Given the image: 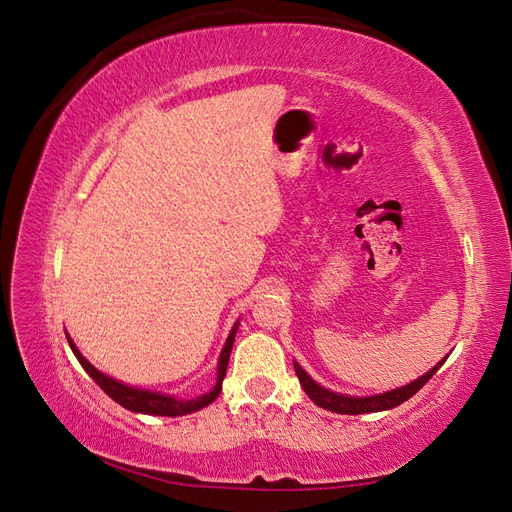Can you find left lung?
Returning a JSON list of instances; mask_svg holds the SVG:
<instances>
[{"instance_id":"8db88e82","label":"left lung","mask_w":512,"mask_h":512,"mask_svg":"<svg viewBox=\"0 0 512 512\" xmlns=\"http://www.w3.org/2000/svg\"><path fill=\"white\" fill-rule=\"evenodd\" d=\"M446 359H448V354L438 365H433L427 374H423L421 378H416L414 382H410L406 386H397V389H393V391L369 395V397H354V395H344V393H335V391L324 389V386H320L314 378H309L307 371L297 361H294V371H297L303 391L309 395V399H312L316 406L337 412V414H369V412L391 410V408H397L404 404V401H408L412 395H416L423 389V386L429 382V378L436 374Z\"/></svg>"}]
</instances>
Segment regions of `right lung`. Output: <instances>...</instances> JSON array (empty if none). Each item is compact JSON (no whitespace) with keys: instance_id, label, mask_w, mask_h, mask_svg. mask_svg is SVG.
Wrapping results in <instances>:
<instances>
[{"instance_id":"right-lung-1","label":"right lung","mask_w":512,"mask_h":512,"mask_svg":"<svg viewBox=\"0 0 512 512\" xmlns=\"http://www.w3.org/2000/svg\"><path fill=\"white\" fill-rule=\"evenodd\" d=\"M237 329H239V320L235 322V327L230 329L228 333V339L226 344L222 348V354H220V361H218V382H215L213 389L205 395L200 397H194V399H177L175 395H168V393H158V391H149V389H136V386H128L123 384L111 376L102 374V371H98L94 365H91L85 356L81 354V350L76 348V344L68 337V344L74 352L76 359H79V363L83 365V369L87 371V374L96 380V384L100 386V389L111 397L113 401H117L119 406H123L130 412H138V414H153V416H183V414H190V412H196V410H203L205 406L213 404L215 399H218V395L222 393V380L226 376V367H228V359H230V350H232V344H235V335H237Z\"/></svg>"}]
</instances>
